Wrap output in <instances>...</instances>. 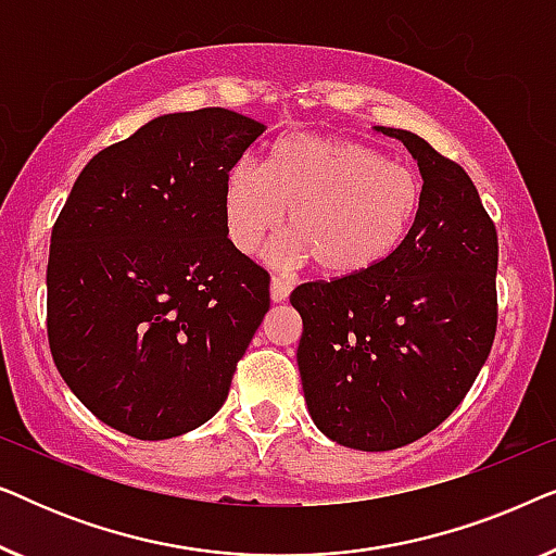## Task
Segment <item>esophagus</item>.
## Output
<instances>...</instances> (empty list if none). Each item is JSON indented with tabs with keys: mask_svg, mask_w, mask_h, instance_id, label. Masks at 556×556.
I'll list each match as a JSON object with an SVG mask.
<instances>
[{
	"mask_svg": "<svg viewBox=\"0 0 556 556\" xmlns=\"http://www.w3.org/2000/svg\"><path fill=\"white\" fill-rule=\"evenodd\" d=\"M291 288H293V280L288 276H273L270 278V299L276 303L286 301L288 293H291Z\"/></svg>",
	"mask_w": 556,
	"mask_h": 556,
	"instance_id": "34e87169",
	"label": "esophagus"
}]
</instances>
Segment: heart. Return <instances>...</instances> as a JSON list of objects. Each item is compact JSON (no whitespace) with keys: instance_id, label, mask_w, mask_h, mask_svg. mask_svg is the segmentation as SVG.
Returning a JSON list of instances; mask_svg holds the SVG:
<instances>
[{"instance_id":"b5f03b06","label":"heart","mask_w":556,"mask_h":556,"mask_svg":"<svg viewBox=\"0 0 556 556\" xmlns=\"http://www.w3.org/2000/svg\"><path fill=\"white\" fill-rule=\"evenodd\" d=\"M420 204L422 181L407 164L339 136H286L265 169L242 159L225 179V227L235 248L253 253L291 207L293 232L268 257L278 265L314 257L333 278L382 265L413 230Z\"/></svg>"}]
</instances>
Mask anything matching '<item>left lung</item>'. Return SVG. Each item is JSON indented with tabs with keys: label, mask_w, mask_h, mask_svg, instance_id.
I'll return each instance as SVG.
<instances>
[{
	"label": "left lung",
	"mask_w": 556,
	"mask_h": 556,
	"mask_svg": "<svg viewBox=\"0 0 556 556\" xmlns=\"http://www.w3.org/2000/svg\"><path fill=\"white\" fill-rule=\"evenodd\" d=\"M379 131L420 166L413 230L377 268L291 293L308 413L356 451H394L435 430L473 387L498 324V235L476 185L417 134Z\"/></svg>",
	"instance_id": "8db88e82"
}]
</instances>
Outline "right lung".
<instances>
[{"label":"right lung","instance_id":"obj_1","mask_svg":"<svg viewBox=\"0 0 556 556\" xmlns=\"http://www.w3.org/2000/svg\"><path fill=\"white\" fill-rule=\"evenodd\" d=\"M263 131L227 109L166 113L75 179L50 238L48 341L113 430L177 438L227 400L270 276L227 238L225 179Z\"/></svg>","mask_w":556,"mask_h":556}]
</instances>
